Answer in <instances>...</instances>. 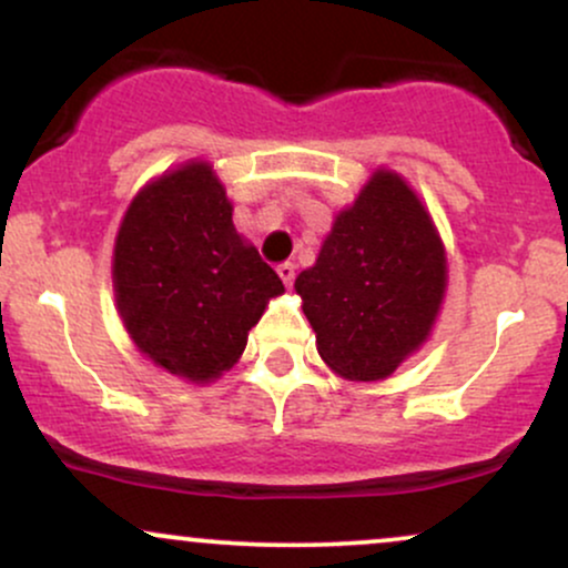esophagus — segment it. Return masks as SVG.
I'll list each match as a JSON object with an SVG mask.
<instances>
[{
  "label": "esophagus",
  "mask_w": 568,
  "mask_h": 568,
  "mask_svg": "<svg viewBox=\"0 0 568 568\" xmlns=\"http://www.w3.org/2000/svg\"><path fill=\"white\" fill-rule=\"evenodd\" d=\"M277 275H280V280H283V283L291 288L293 280H296V264H293V262H283V264H280V267H277Z\"/></svg>",
  "instance_id": "obj_1"
}]
</instances>
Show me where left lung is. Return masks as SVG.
<instances>
[{"label":"left lung","mask_w":568,"mask_h":568,"mask_svg":"<svg viewBox=\"0 0 568 568\" xmlns=\"http://www.w3.org/2000/svg\"><path fill=\"white\" fill-rule=\"evenodd\" d=\"M296 293L320 356L346 379L393 375L425 343L445 293V251L396 172H375L354 206L337 214Z\"/></svg>","instance_id":"obj_1"}]
</instances>
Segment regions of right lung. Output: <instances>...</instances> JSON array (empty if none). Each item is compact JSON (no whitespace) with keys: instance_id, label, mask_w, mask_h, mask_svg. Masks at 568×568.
I'll use <instances>...</instances> for the list:
<instances>
[{"instance_id":"add662e5","label":"right lung","mask_w":568,"mask_h":568,"mask_svg":"<svg viewBox=\"0 0 568 568\" xmlns=\"http://www.w3.org/2000/svg\"><path fill=\"white\" fill-rule=\"evenodd\" d=\"M114 296L141 354L210 383L246 348L283 280L246 246L206 162L156 178L128 206L114 243Z\"/></svg>"}]
</instances>
